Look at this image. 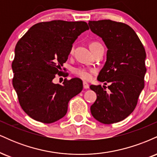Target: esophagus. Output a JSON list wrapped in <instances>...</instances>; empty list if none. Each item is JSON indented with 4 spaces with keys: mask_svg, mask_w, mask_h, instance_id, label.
I'll list each match as a JSON object with an SVG mask.
<instances>
[{
    "mask_svg": "<svg viewBox=\"0 0 157 157\" xmlns=\"http://www.w3.org/2000/svg\"><path fill=\"white\" fill-rule=\"evenodd\" d=\"M83 88L85 89H87L89 88V85L86 82H83Z\"/></svg>",
    "mask_w": 157,
    "mask_h": 157,
    "instance_id": "1",
    "label": "esophagus"
}]
</instances>
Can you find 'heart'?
I'll use <instances>...</instances> for the list:
<instances>
[{
  "instance_id": "heart-1",
  "label": "heart",
  "mask_w": 157,
  "mask_h": 157,
  "mask_svg": "<svg viewBox=\"0 0 157 157\" xmlns=\"http://www.w3.org/2000/svg\"><path fill=\"white\" fill-rule=\"evenodd\" d=\"M100 45L99 43L97 42H93L90 44V48L91 49H92L93 48H94L95 46ZM74 49H75V46H72L71 47V49H70V54H72L74 52ZM73 72L76 76H77L80 78L82 79V80H89L91 79V77H92V73L93 71L91 69H88V68H83V67H78L75 68V69L73 70Z\"/></svg>"
}]
</instances>
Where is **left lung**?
I'll return each instance as SVG.
<instances>
[{
  "instance_id": "1",
  "label": "left lung",
  "mask_w": 157,
  "mask_h": 157,
  "mask_svg": "<svg viewBox=\"0 0 157 157\" xmlns=\"http://www.w3.org/2000/svg\"><path fill=\"white\" fill-rule=\"evenodd\" d=\"M89 25L108 48L106 62L97 80L109 85V92L105 86H90L97 94L91 112L102 123H115L128 117L136 108L145 86L146 53L136 32L125 23L102 20L89 21Z\"/></svg>"
}]
</instances>
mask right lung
Returning a JSON list of instances; mask_svg holds the SVG:
<instances>
[{
	"label": "right lung",
	"instance_id": "right-lung-1",
	"mask_svg": "<svg viewBox=\"0 0 157 157\" xmlns=\"http://www.w3.org/2000/svg\"><path fill=\"white\" fill-rule=\"evenodd\" d=\"M86 30L84 21L41 22L17 43L12 85L21 108L31 118L44 123L57 121L67 113L69 100L81 92L80 79H65L62 85L52 80L62 72L73 43Z\"/></svg>",
	"mask_w": 157,
	"mask_h": 157
}]
</instances>
